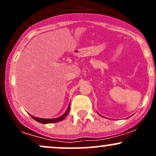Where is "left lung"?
I'll return each mask as SVG.
<instances>
[{
    "label": "left lung",
    "instance_id": "obj_1",
    "mask_svg": "<svg viewBox=\"0 0 156 156\" xmlns=\"http://www.w3.org/2000/svg\"><path fill=\"white\" fill-rule=\"evenodd\" d=\"M100 115H101V114H100ZM101 117H103V116H101Z\"/></svg>",
    "mask_w": 156,
    "mask_h": 156
}]
</instances>
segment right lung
<instances>
[{
	"label": "right lung",
	"mask_w": 156,
	"mask_h": 156,
	"mask_svg": "<svg viewBox=\"0 0 156 156\" xmlns=\"http://www.w3.org/2000/svg\"><path fill=\"white\" fill-rule=\"evenodd\" d=\"M69 108H70V104H69L68 105V108L67 109V111H66L65 112H64V114H62V116H60V117H57V118H53V119H43V118H39V117H34V116H32L30 114V116L33 118L36 121H37L38 122H40V123H42V124H48V123H54V122H60L62 120H63V119L67 117V115L68 114V113L69 112Z\"/></svg>",
	"instance_id": "1"
}]
</instances>
